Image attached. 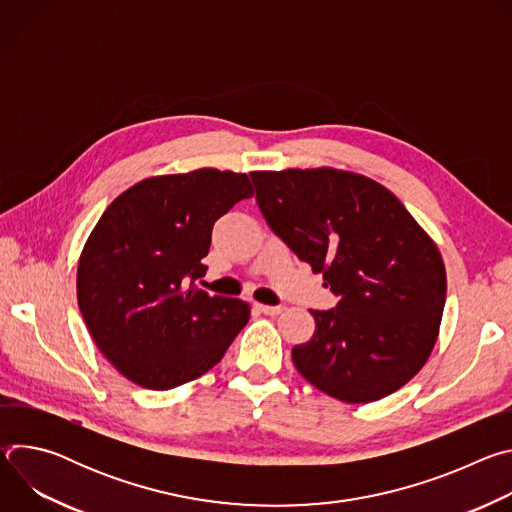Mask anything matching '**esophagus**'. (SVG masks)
<instances>
[{
    "mask_svg": "<svg viewBox=\"0 0 512 512\" xmlns=\"http://www.w3.org/2000/svg\"><path fill=\"white\" fill-rule=\"evenodd\" d=\"M257 308H259V312H263L267 316H277V314H281L285 310L283 306H263V304H257Z\"/></svg>",
    "mask_w": 512,
    "mask_h": 512,
    "instance_id": "obj_1",
    "label": "esophagus"
}]
</instances>
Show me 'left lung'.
Returning <instances> with one entry per match:
<instances>
[{"label": "left lung", "instance_id": "obj_1", "mask_svg": "<svg viewBox=\"0 0 512 512\" xmlns=\"http://www.w3.org/2000/svg\"><path fill=\"white\" fill-rule=\"evenodd\" d=\"M251 180L271 231L338 298L332 310H312L314 336L291 348L300 375L344 403L401 389L440 332L446 267L435 243L367 176L318 168Z\"/></svg>", "mask_w": 512, "mask_h": 512}]
</instances>
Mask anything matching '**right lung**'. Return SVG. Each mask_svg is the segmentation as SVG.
Listing matches in <instances>:
<instances>
[{
	"mask_svg": "<svg viewBox=\"0 0 512 512\" xmlns=\"http://www.w3.org/2000/svg\"><path fill=\"white\" fill-rule=\"evenodd\" d=\"M251 196L247 174L202 168L141 180L99 218L79 259V308L135 385L168 391L198 379L249 322L247 302L210 296L196 279L214 223Z\"/></svg>",
	"mask_w": 512,
	"mask_h": 512,
	"instance_id": "add662e5",
	"label": "right lung"
}]
</instances>
